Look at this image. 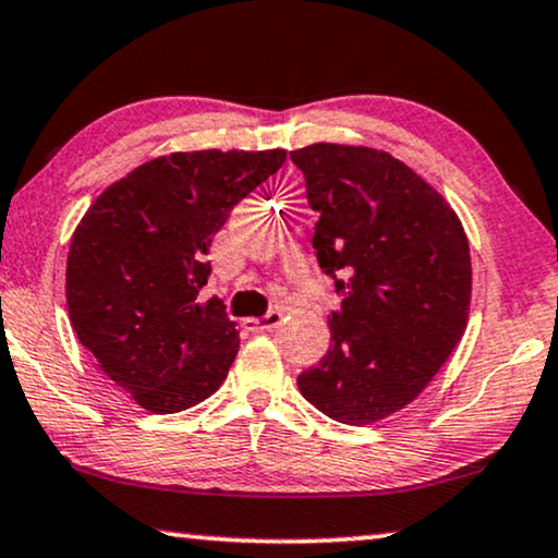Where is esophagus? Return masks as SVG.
Masks as SVG:
<instances>
[{"mask_svg":"<svg viewBox=\"0 0 558 558\" xmlns=\"http://www.w3.org/2000/svg\"><path fill=\"white\" fill-rule=\"evenodd\" d=\"M282 320V313L280 311H270L265 313L263 318H245V328L247 331H272V328H278Z\"/></svg>","mask_w":558,"mask_h":558,"instance_id":"esophagus-1","label":"esophagus"}]
</instances>
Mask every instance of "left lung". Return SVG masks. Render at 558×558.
I'll use <instances>...</instances> for the list:
<instances>
[{
	"mask_svg": "<svg viewBox=\"0 0 558 558\" xmlns=\"http://www.w3.org/2000/svg\"><path fill=\"white\" fill-rule=\"evenodd\" d=\"M318 211L313 250L343 293L331 347L298 376L343 425H374L414 402L465 333L473 293L468 234L442 194L381 148L290 151Z\"/></svg>",
	"mask_w": 558,
	"mask_h": 558,
	"instance_id": "left-lung-1",
	"label": "left lung"
}]
</instances>
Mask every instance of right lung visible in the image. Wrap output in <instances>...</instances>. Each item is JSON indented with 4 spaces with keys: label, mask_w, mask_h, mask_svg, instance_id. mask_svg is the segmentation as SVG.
<instances>
[{
    "label": "right lung",
    "mask_w": 558,
    "mask_h": 558,
    "mask_svg": "<svg viewBox=\"0 0 558 558\" xmlns=\"http://www.w3.org/2000/svg\"><path fill=\"white\" fill-rule=\"evenodd\" d=\"M286 148L174 151L98 194L70 240L65 298L98 368L154 414L215 395L240 351L219 298L199 301L211 238Z\"/></svg>",
    "instance_id": "obj_1"
}]
</instances>
